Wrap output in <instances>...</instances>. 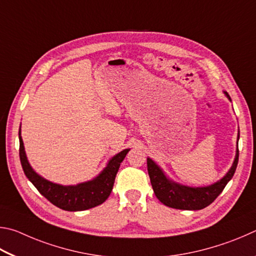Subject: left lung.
<instances>
[{"label": "left lung", "instance_id": "left-lung-1", "mask_svg": "<svg viewBox=\"0 0 256 256\" xmlns=\"http://www.w3.org/2000/svg\"><path fill=\"white\" fill-rule=\"evenodd\" d=\"M225 93L228 100L232 101L228 93ZM238 140L240 129L238 134H237L235 158L230 168L220 180L204 186H189L173 181L165 174L163 168L158 164H156L150 158H147V171H148L150 183L156 198L163 204L174 209L200 210L208 207L222 194L224 188L234 176L237 163H238Z\"/></svg>", "mask_w": 256, "mask_h": 256}]
</instances>
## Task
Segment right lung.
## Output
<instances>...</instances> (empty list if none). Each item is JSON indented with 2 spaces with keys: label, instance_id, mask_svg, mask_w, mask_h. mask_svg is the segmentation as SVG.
Segmentation results:
<instances>
[{
  "label": "right lung",
  "instance_id": "1",
  "mask_svg": "<svg viewBox=\"0 0 256 256\" xmlns=\"http://www.w3.org/2000/svg\"><path fill=\"white\" fill-rule=\"evenodd\" d=\"M20 160L26 176L37 188L44 198L56 207L67 212H82L101 204L109 198L114 188L116 172L126 155L130 148H126L108 160L106 166L92 180L78 183L74 186H62L42 178L31 166L26 158L24 140L21 137V126L19 129Z\"/></svg>",
  "mask_w": 256,
  "mask_h": 256
}]
</instances>
